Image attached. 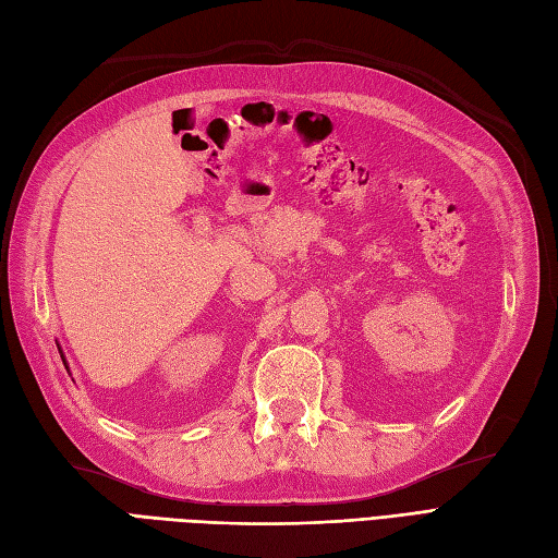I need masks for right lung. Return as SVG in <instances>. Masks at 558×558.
<instances>
[{
	"label": "right lung",
	"instance_id": "obj_1",
	"mask_svg": "<svg viewBox=\"0 0 558 558\" xmlns=\"http://www.w3.org/2000/svg\"><path fill=\"white\" fill-rule=\"evenodd\" d=\"M59 353H61V359H63V365H65V369H68V361H65V355H63V351L59 349Z\"/></svg>",
	"mask_w": 558,
	"mask_h": 558
}]
</instances>
